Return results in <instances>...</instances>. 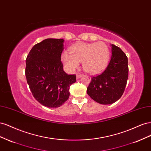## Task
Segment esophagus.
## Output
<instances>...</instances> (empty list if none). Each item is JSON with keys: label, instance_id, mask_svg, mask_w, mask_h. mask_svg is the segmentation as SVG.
Returning <instances> with one entry per match:
<instances>
[{"label": "esophagus", "instance_id": "34e87169", "mask_svg": "<svg viewBox=\"0 0 151 151\" xmlns=\"http://www.w3.org/2000/svg\"><path fill=\"white\" fill-rule=\"evenodd\" d=\"M82 76H83V74H77V76H76V77H77V79H79L80 77H81Z\"/></svg>", "mask_w": 151, "mask_h": 151}]
</instances>
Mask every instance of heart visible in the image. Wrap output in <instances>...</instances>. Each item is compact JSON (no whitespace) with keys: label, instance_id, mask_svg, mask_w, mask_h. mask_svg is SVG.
<instances>
[{"label":"heart","instance_id":"heart-1","mask_svg":"<svg viewBox=\"0 0 151 151\" xmlns=\"http://www.w3.org/2000/svg\"><path fill=\"white\" fill-rule=\"evenodd\" d=\"M70 53L63 52L62 55V60L68 71L74 70L83 62L84 69L93 74L106 68L109 57V48L102 42L76 45L70 48Z\"/></svg>","mask_w":151,"mask_h":151}]
</instances>
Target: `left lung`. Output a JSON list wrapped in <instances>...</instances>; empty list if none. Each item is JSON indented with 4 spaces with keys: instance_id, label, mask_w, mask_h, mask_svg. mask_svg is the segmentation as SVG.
Listing matches in <instances>:
<instances>
[{
    "instance_id": "left-lung-1",
    "label": "left lung",
    "mask_w": 151,
    "mask_h": 151,
    "mask_svg": "<svg viewBox=\"0 0 151 151\" xmlns=\"http://www.w3.org/2000/svg\"><path fill=\"white\" fill-rule=\"evenodd\" d=\"M112 55L101 74L91 77L87 93L96 102L109 104L116 102L124 93L129 77L128 58L125 53L111 45Z\"/></svg>"
}]
</instances>
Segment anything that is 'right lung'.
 I'll return each instance as SVG.
<instances>
[{
  "instance_id": "right-lung-1",
  "label": "right lung",
  "mask_w": 151,
  "mask_h": 151,
  "mask_svg": "<svg viewBox=\"0 0 151 151\" xmlns=\"http://www.w3.org/2000/svg\"><path fill=\"white\" fill-rule=\"evenodd\" d=\"M63 39H45L31 48L26 59L25 74L33 97L45 106L57 108L69 98L75 74L63 70Z\"/></svg>"
}]
</instances>
